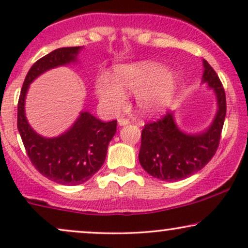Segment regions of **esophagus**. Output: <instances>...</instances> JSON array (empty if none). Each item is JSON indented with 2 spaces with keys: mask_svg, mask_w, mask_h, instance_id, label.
Masks as SVG:
<instances>
[{
  "mask_svg": "<svg viewBox=\"0 0 248 248\" xmlns=\"http://www.w3.org/2000/svg\"><path fill=\"white\" fill-rule=\"evenodd\" d=\"M118 124H119V126H126V124H129V120H127V119H124V118H120L118 120Z\"/></svg>",
  "mask_w": 248,
  "mask_h": 248,
  "instance_id": "esophagus-1",
  "label": "esophagus"
}]
</instances>
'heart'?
<instances>
[{
	"label": "heart",
	"instance_id": "obj_1",
	"mask_svg": "<svg viewBox=\"0 0 248 248\" xmlns=\"http://www.w3.org/2000/svg\"><path fill=\"white\" fill-rule=\"evenodd\" d=\"M115 82L106 76L99 77L95 92L102 107L109 113L118 112L126 104V93L136 94V107L143 115L161 113L171 100L176 79L163 65L141 62L121 65L114 71Z\"/></svg>",
	"mask_w": 248,
	"mask_h": 248
}]
</instances>
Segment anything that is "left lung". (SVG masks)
<instances>
[{
    "label": "left lung",
    "instance_id": "left-lung-1",
    "mask_svg": "<svg viewBox=\"0 0 248 248\" xmlns=\"http://www.w3.org/2000/svg\"><path fill=\"white\" fill-rule=\"evenodd\" d=\"M203 66L202 82H206L215 92L218 107L210 127L202 133H184L176 124L173 113H168L142 129L139 161L149 175L161 181L189 177L203 169L217 152L226 115V96L217 73L205 59Z\"/></svg>",
    "mask_w": 248,
    "mask_h": 248
}]
</instances>
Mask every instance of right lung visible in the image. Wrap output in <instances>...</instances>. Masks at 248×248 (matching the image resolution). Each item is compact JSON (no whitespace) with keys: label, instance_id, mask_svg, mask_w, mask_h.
<instances>
[{"label":"right lung","instance_id":"1","mask_svg":"<svg viewBox=\"0 0 248 248\" xmlns=\"http://www.w3.org/2000/svg\"><path fill=\"white\" fill-rule=\"evenodd\" d=\"M81 49L61 47L38 59L25 77L17 107V128L31 163L43 176L62 186L85 183L100 169L118 122H102L91 113L80 112L66 132L57 138H44L27 120L25 96L31 82L44 72L78 62Z\"/></svg>","mask_w":248,"mask_h":248}]
</instances>
